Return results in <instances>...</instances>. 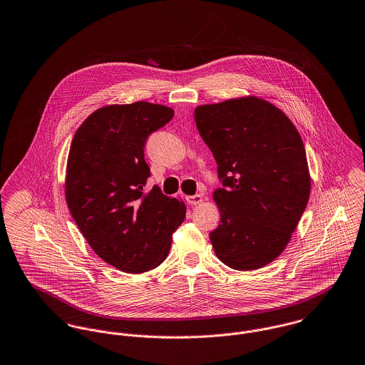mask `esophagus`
<instances>
[{"label":"esophagus","mask_w":365,"mask_h":365,"mask_svg":"<svg viewBox=\"0 0 365 365\" xmlns=\"http://www.w3.org/2000/svg\"><path fill=\"white\" fill-rule=\"evenodd\" d=\"M202 200H203V197H202L200 194H197V195H191V197H187V202H188V205H191V206H195V205L202 203Z\"/></svg>","instance_id":"34e87169"}]
</instances>
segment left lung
I'll use <instances>...</instances> for the list:
<instances>
[{"instance_id":"obj_1","label":"left lung","mask_w":365,"mask_h":365,"mask_svg":"<svg viewBox=\"0 0 365 365\" xmlns=\"http://www.w3.org/2000/svg\"><path fill=\"white\" fill-rule=\"evenodd\" d=\"M194 115L223 185L213 192L220 212L209 234L213 250L232 269L266 266L289 244L311 192L299 131L255 96L198 106Z\"/></svg>"}]
</instances>
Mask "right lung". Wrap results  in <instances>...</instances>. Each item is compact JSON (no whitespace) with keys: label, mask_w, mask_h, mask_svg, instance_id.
Masks as SVG:
<instances>
[{"label":"right lung","mask_w":365,"mask_h":365,"mask_svg":"<svg viewBox=\"0 0 365 365\" xmlns=\"http://www.w3.org/2000/svg\"><path fill=\"white\" fill-rule=\"evenodd\" d=\"M173 115V108L148 101L106 106L82 123L69 148V212L92 250L121 272L160 265L185 219L182 200L163 195L159 187L143 192L150 175L146 139Z\"/></svg>","instance_id":"obj_1"}]
</instances>
